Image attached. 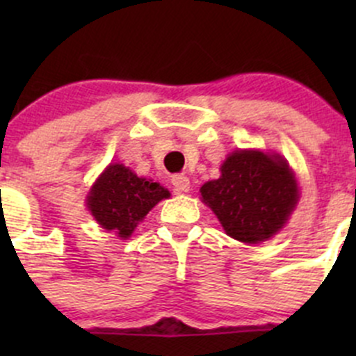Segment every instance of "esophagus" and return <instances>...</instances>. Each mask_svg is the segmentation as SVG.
<instances>
[{"label": "esophagus", "mask_w": 356, "mask_h": 356, "mask_svg": "<svg viewBox=\"0 0 356 356\" xmlns=\"http://www.w3.org/2000/svg\"><path fill=\"white\" fill-rule=\"evenodd\" d=\"M172 186H174L175 193H188L189 188H191V182L184 174H177L172 177Z\"/></svg>", "instance_id": "esophagus-1"}]
</instances>
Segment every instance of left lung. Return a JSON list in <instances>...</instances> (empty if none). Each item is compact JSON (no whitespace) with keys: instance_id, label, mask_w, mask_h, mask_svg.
Returning a JSON list of instances; mask_svg holds the SVG:
<instances>
[{"instance_id":"1","label":"left lung","mask_w":356,"mask_h":356,"mask_svg":"<svg viewBox=\"0 0 356 356\" xmlns=\"http://www.w3.org/2000/svg\"><path fill=\"white\" fill-rule=\"evenodd\" d=\"M200 193L225 234L246 245L277 234L300 200L288 161L258 149L231 153L222 163L220 177L204 182Z\"/></svg>"}]
</instances>
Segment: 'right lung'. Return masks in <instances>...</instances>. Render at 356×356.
Segmentation results:
<instances>
[{
  "label": "right lung",
  "mask_w": 356,
  "mask_h": 356,
  "mask_svg": "<svg viewBox=\"0 0 356 356\" xmlns=\"http://www.w3.org/2000/svg\"><path fill=\"white\" fill-rule=\"evenodd\" d=\"M168 196L170 193L158 182L138 177L124 165L111 163L92 184L86 203L103 229L127 239L158 201Z\"/></svg>",
  "instance_id": "add662e5"
}]
</instances>
